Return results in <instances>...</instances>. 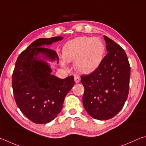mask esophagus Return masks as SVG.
<instances>
[{
    "label": "esophagus",
    "instance_id": "esophagus-1",
    "mask_svg": "<svg viewBox=\"0 0 146 146\" xmlns=\"http://www.w3.org/2000/svg\"><path fill=\"white\" fill-rule=\"evenodd\" d=\"M80 80H81V79L80 78V76H74V81L76 83H79L80 81Z\"/></svg>",
    "mask_w": 146,
    "mask_h": 146
}]
</instances>
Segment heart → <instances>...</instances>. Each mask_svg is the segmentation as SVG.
<instances>
[{
  "label": "heart",
  "instance_id": "heart-1",
  "mask_svg": "<svg viewBox=\"0 0 146 146\" xmlns=\"http://www.w3.org/2000/svg\"><path fill=\"white\" fill-rule=\"evenodd\" d=\"M105 46L98 38L80 36L66 42L63 47V58L66 62L74 61L75 68L82 74H90L103 61ZM65 66V62H62Z\"/></svg>",
  "mask_w": 146,
  "mask_h": 146
}]
</instances>
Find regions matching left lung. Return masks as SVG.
<instances>
[{
	"instance_id": "left-lung-1",
	"label": "left lung",
	"mask_w": 146,
	"mask_h": 146,
	"mask_svg": "<svg viewBox=\"0 0 146 146\" xmlns=\"http://www.w3.org/2000/svg\"><path fill=\"white\" fill-rule=\"evenodd\" d=\"M107 54L98 69L81 76L85 110L94 119L108 120L123 108L128 96L130 65L124 50L104 36Z\"/></svg>"
}]
</instances>
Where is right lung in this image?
I'll use <instances>...</instances> for the list:
<instances>
[{"instance_id":"right-lung-1","label":"right lung","mask_w":146,"mask_h":146,"mask_svg":"<svg viewBox=\"0 0 146 146\" xmlns=\"http://www.w3.org/2000/svg\"><path fill=\"white\" fill-rule=\"evenodd\" d=\"M63 39L61 36L39 38L18 57L12 75L15 100L25 116L36 124H45L54 119L61 111L65 96L74 85L72 76L60 79L51 74L52 70L38 54L58 61V56L45 45Z\"/></svg>"}]
</instances>
